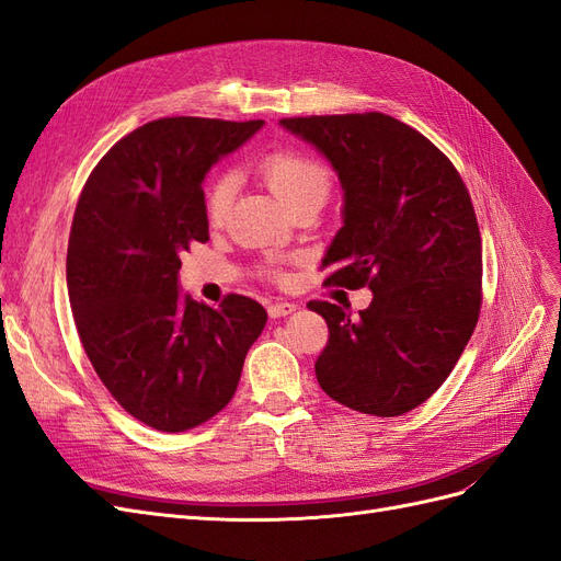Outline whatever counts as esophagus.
Returning a JSON list of instances; mask_svg holds the SVG:
<instances>
[{
  "mask_svg": "<svg viewBox=\"0 0 561 561\" xmlns=\"http://www.w3.org/2000/svg\"><path fill=\"white\" fill-rule=\"evenodd\" d=\"M298 308L294 306V302H286V300H282V302H270L267 306V314L272 317V319H282V317H289V314H294Z\"/></svg>",
  "mask_w": 561,
  "mask_h": 561,
  "instance_id": "obj_1",
  "label": "esophagus"
}]
</instances>
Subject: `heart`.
I'll list each match as a JSON object with an SVG mask.
<instances>
[{
    "instance_id": "heart-1",
    "label": "heart",
    "mask_w": 561,
    "mask_h": 561,
    "mask_svg": "<svg viewBox=\"0 0 561 561\" xmlns=\"http://www.w3.org/2000/svg\"><path fill=\"white\" fill-rule=\"evenodd\" d=\"M259 175L265 185L275 192V197L294 211L300 204L319 202L324 204L331 190V173L319 162L317 157L296 152V150H277L270 152L259 162ZM206 218L211 226H220L228 218L232 206V183L228 179H216L206 187Z\"/></svg>"
}]
</instances>
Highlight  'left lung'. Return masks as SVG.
<instances>
[{
    "label": "left lung",
    "instance_id": "left-lung-1",
    "mask_svg": "<svg viewBox=\"0 0 561 561\" xmlns=\"http://www.w3.org/2000/svg\"><path fill=\"white\" fill-rule=\"evenodd\" d=\"M279 124L341 181L343 228L322 259L335 265L327 284L374 294L359 317L327 300L308 306L329 324L319 386L359 413L402 415L449 378L477 327L482 237L468 187L425 136L390 115Z\"/></svg>",
    "mask_w": 561,
    "mask_h": 561
}]
</instances>
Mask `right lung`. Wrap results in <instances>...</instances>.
Listing matches in <instances>:
<instances>
[{"label": "right lung", "instance_id": "add662e5", "mask_svg": "<svg viewBox=\"0 0 561 561\" xmlns=\"http://www.w3.org/2000/svg\"><path fill=\"white\" fill-rule=\"evenodd\" d=\"M255 122L167 117L124 136L89 175L68 244L79 339L110 394L162 432L206 423L232 399L267 312L247 296L209 308L179 289L181 255L209 239L202 183Z\"/></svg>", "mask_w": 561, "mask_h": 561}]
</instances>
